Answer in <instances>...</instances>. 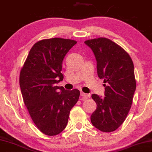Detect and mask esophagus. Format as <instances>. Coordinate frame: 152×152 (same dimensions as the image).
<instances>
[{
    "instance_id": "34e87169",
    "label": "esophagus",
    "mask_w": 152,
    "mask_h": 152,
    "mask_svg": "<svg viewBox=\"0 0 152 152\" xmlns=\"http://www.w3.org/2000/svg\"><path fill=\"white\" fill-rule=\"evenodd\" d=\"M80 96H82V97H85V98L90 97V95H89V94H86V93H84V92H82L80 93Z\"/></svg>"
}]
</instances>
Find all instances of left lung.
<instances>
[{
  "label": "left lung",
  "mask_w": 152,
  "mask_h": 152,
  "mask_svg": "<svg viewBox=\"0 0 152 152\" xmlns=\"http://www.w3.org/2000/svg\"><path fill=\"white\" fill-rule=\"evenodd\" d=\"M84 42L95 55L98 77L106 83L104 97L92 95L97 107L91 115V122L102 132H114L124 122L133 101L136 88L133 62L125 50L108 38Z\"/></svg>",
  "instance_id": "left-lung-1"
}]
</instances>
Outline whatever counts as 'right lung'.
<instances>
[{
  "mask_svg": "<svg viewBox=\"0 0 152 152\" xmlns=\"http://www.w3.org/2000/svg\"><path fill=\"white\" fill-rule=\"evenodd\" d=\"M77 42L53 38L36 42L21 68L19 83L33 122L47 136H56L67 125L71 109L78 100L80 91H68L56 84L62 81V60Z\"/></svg>",
  "mask_w": 152,
  "mask_h": 152,
  "instance_id": "add662e5",
  "label": "right lung"
}]
</instances>
